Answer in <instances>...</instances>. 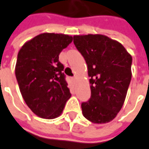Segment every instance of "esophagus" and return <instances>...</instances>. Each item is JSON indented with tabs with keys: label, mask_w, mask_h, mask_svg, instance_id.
Segmentation results:
<instances>
[{
	"label": "esophagus",
	"mask_w": 149,
	"mask_h": 149,
	"mask_svg": "<svg viewBox=\"0 0 149 149\" xmlns=\"http://www.w3.org/2000/svg\"><path fill=\"white\" fill-rule=\"evenodd\" d=\"M76 79H77V78H76L75 77H72V81H74V82H75V81H76Z\"/></svg>",
	"instance_id": "34e87169"
}]
</instances>
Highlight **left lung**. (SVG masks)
Instances as JSON below:
<instances>
[{"instance_id": "1", "label": "left lung", "mask_w": 149, "mask_h": 149, "mask_svg": "<svg viewBox=\"0 0 149 149\" xmlns=\"http://www.w3.org/2000/svg\"><path fill=\"white\" fill-rule=\"evenodd\" d=\"M73 43L91 77V95L81 104L83 116L94 124L108 123L124 105L132 77V57L120 43L103 34L75 35Z\"/></svg>"}]
</instances>
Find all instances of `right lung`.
I'll return each instance as SVG.
<instances>
[{"instance_id":"add662e5","label":"right lung","mask_w":149,"mask_h":149,"mask_svg":"<svg viewBox=\"0 0 149 149\" xmlns=\"http://www.w3.org/2000/svg\"><path fill=\"white\" fill-rule=\"evenodd\" d=\"M72 41L68 34L44 33L27 41L19 51L15 71L19 91L39 117H58L71 97L58 56Z\"/></svg>"}]
</instances>
